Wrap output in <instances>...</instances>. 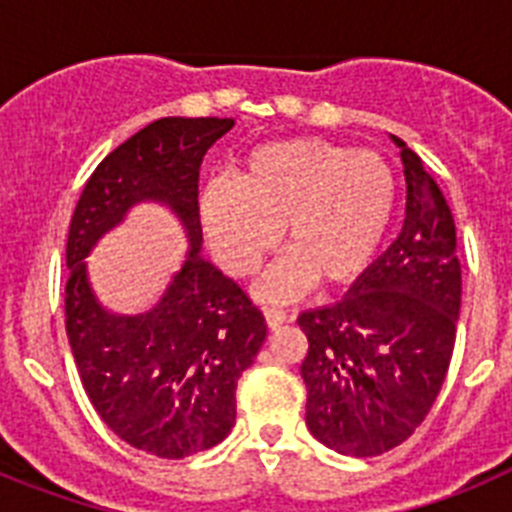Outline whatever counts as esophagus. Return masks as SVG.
<instances>
[{"instance_id":"obj_1","label":"esophagus","mask_w":512,"mask_h":512,"mask_svg":"<svg viewBox=\"0 0 512 512\" xmlns=\"http://www.w3.org/2000/svg\"><path fill=\"white\" fill-rule=\"evenodd\" d=\"M264 318H266V325L274 330V328H279V325L287 323L289 315H287V310H282V307H266Z\"/></svg>"}]
</instances>
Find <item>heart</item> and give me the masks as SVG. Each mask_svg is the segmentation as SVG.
I'll use <instances>...</instances> for the list:
<instances>
[{"label":"heart","mask_w":512,"mask_h":512,"mask_svg":"<svg viewBox=\"0 0 512 512\" xmlns=\"http://www.w3.org/2000/svg\"><path fill=\"white\" fill-rule=\"evenodd\" d=\"M395 194V174L379 153L289 138L251 148L233 182L205 184L197 217L215 261L238 279L261 269L282 228L289 253L259 292L289 300L312 282L336 289L359 279L387 233Z\"/></svg>","instance_id":"heart-1"}]
</instances>
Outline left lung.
<instances>
[{
    "mask_svg": "<svg viewBox=\"0 0 512 512\" xmlns=\"http://www.w3.org/2000/svg\"><path fill=\"white\" fill-rule=\"evenodd\" d=\"M405 223L392 246L336 305L307 310L300 372L307 428L346 456H379L408 441L449 372L461 307L456 225L418 153L400 138Z\"/></svg>",
    "mask_w": 512,
    "mask_h": 512,
    "instance_id": "1",
    "label": "left lung"
}]
</instances>
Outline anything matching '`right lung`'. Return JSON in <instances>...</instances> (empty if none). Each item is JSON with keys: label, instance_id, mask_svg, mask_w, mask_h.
Returning <instances> with one entry per match:
<instances>
[{"label": "right lung", "instance_id": "right-lung-1", "mask_svg": "<svg viewBox=\"0 0 512 512\" xmlns=\"http://www.w3.org/2000/svg\"><path fill=\"white\" fill-rule=\"evenodd\" d=\"M230 128V117L151 122L94 169L71 215L66 336L81 384L122 441L161 459H184L228 436L238 379L266 338L264 312L200 256V164ZM143 199L177 212L190 253L151 311L112 316L93 297L83 259Z\"/></svg>", "mask_w": 512, "mask_h": 512}]
</instances>
